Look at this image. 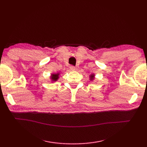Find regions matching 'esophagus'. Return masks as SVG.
Here are the masks:
<instances>
[{
  "label": "esophagus",
  "instance_id": "esophagus-1",
  "mask_svg": "<svg viewBox=\"0 0 147 147\" xmlns=\"http://www.w3.org/2000/svg\"><path fill=\"white\" fill-rule=\"evenodd\" d=\"M75 69H76V68H75V67H74V66H70V70L74 71V70H75Z\"/></svg>",
  "mask_w": 147,
  "mask_h": 147
}]
</instances>
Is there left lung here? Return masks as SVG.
<instances>
[{"label":"left lung","mask_w":147,"mask_h":147,"mask_svg":"<svg viewBox=\"0 0 147 147\" xmlns=\"http://www.w3.org/2000/svg\"><path fill=\"white\" fill-rule=\"evenodd\" d=\"M95 75H94V74H91L90 75V81H92V80H94V78H95Z\"/></svg>","instance_id":"8db88e82"}]
</instances>
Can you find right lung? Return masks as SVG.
Here are the masks:
<instances>
[{"mask_svg": "<svg viewBox=\"0 0 147 147\" xmlns=\"http://www.w3.org/2000/svg\"><path fill=\"white\" fill-rule=\"evenodd\" d=\"M59 78V73L51 74L50 79H51V80L52 82H56L57 80H58Z\"/></svg>", "mask_w": 147, "mask_h": 147, "instance_id": "1", "label": "right lung"}]
</instances>
